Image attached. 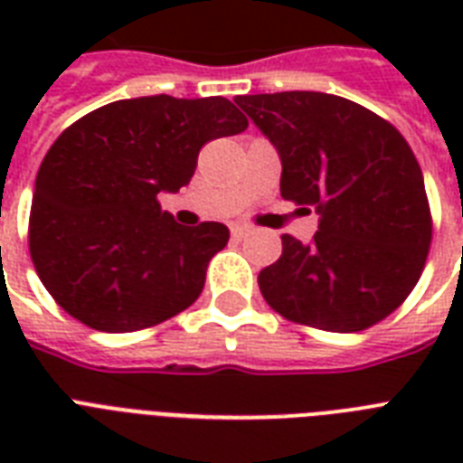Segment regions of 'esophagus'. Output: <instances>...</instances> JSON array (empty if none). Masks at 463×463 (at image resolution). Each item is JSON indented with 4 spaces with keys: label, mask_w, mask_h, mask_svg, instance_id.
Wrapping results in <instances>:
<instances>
[{
    "label": "esophagus",
    "mask_w": 463,
    "mask_h": 463,
    "mask_svg": "<svg viewBox=\"0 0 463 463\" xmlns=\"http://www.w3.org/2000/svg\"><path fill=\"white\" fill-rule=\"evenodd\" d=\"M231 232H232V238L242 240V238H247L250 232H252V228H250V225H232Z\"/></svg>",
    "instance_id": "obj_1"
}]
</instances>
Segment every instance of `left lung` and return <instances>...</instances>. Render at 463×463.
Masks as SVG:
<instances>
[{
	"label": "left lung",
	"mask_w": 463,
	"mask_h": 463,
	"mask_svg": "<svg viewBox=\"0 0 463 463\" xmlns=\"http://www.w3.org/2000/svg\"><path fill=\"white\" fill-rule=\"evenodd\" d=\"M235 103L281 156V196L319 213L309 242L283 235L260 271L264 300L305 326L351 334L382 322L416 288L432 216L409 141L341 96L283 90Z\"/></svg>",
	"instance_id": "obj_1"
}]
</instances>
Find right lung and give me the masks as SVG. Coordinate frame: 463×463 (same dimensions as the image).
<instances>
[{"label": "right lung", "instance_id": "right-lung-1", "mask_svg": "<svg viewBox=\"0 0 463 463\" xmlns=\"http://www.w3.org/2000/svg\"><path fill=\"white\" fill-rule=\"evenodd\" d=\"M247 129L228 98L144 96L83 115L40 163L28 250L64 312L108 334L180 315L202 296L223 223H175L160 192L189 184L203 144Z\"/></svg>", "mask_w": 463, "mask_h": 463}]
</instances>
